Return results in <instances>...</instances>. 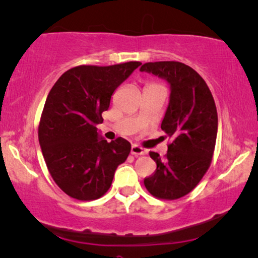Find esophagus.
I'll return each mask as SVG.
<instances>
[{"label":"esophagus","mask_w":258,"mask_h":258,"mask_svg":"<svg viewBox=\"0 0 258 258\" xmlns=\"http://www.w3.org/2000/svg\"><path fill=\"white\" fill-rule=\"evenodd\" d=\"M131 154L135 155V156H139V155H145L147 154V150L139 147L137 144H133L131 147Z\"/></svg>","instance_id":"obj_1"}]
</instances>
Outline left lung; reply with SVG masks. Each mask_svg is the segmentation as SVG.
<instances>
[{"label":"left lung","mask_w":258,"mask_h":258,"mask_svg":"<svg viewBox=\"0 0 258 258\" xmlns=\"http://www.w3.org/2000/svg\"><path fill=\"white\" fill-rule=\"evenodd\" d=\"M139 71L166 80L170 89L161 128L172 142L164 160L150 151L157 168L144 185L155 197L176 200L196 187L212 162L218 136L215 102L204 79L181 62H148Z\"/></svg>","instance_id":"left-lung-1"}]
</instances>
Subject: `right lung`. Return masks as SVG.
Listing matches in <instances>:
<instances>
[{
	"instance_id": "obj_1",
	"label": "right lung",
	"mask_w": 258,
	"mask_h": 258,
	"mask_svg": "<svg viewBox=\"0 0 258 258\" xmlns=\"http://www.w3.org/2000/svg\"><path fill=\"white\" fill-rule=\"evenodd\" d=\"M132 61L113 66H78L54 84L40 117L38 139L49 173L68 196L97 200L109 190L117 166L131 144L123 138L108 143L97 123L114 91L141 66Z\"/></svg>"
}]
</instances>
